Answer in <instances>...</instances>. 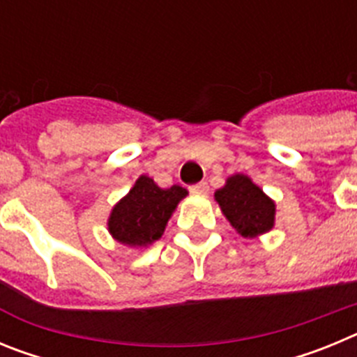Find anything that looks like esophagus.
<instances>
[{"label":"esophagus","mask_w":357,"mask_h":357,"mask_svg":"<svg viewBox=\"0 0 357 357\" xmlns=\"http://www.w3.org/2000/svg\"><path fill=\"white\" fill-rule=\"evenodd\" d=\"M189 191L195 195H207L209 193V185H207V182H198V184L191 185V188H189Z\"/></svg>","instance_id":"obj_1"}]
</instances>
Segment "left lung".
I'll return each mask as SVG.
<instances>
[{"mask_svg":"<svg viewBox=\"0 0 357 357\" xmlns=\"http://www.w3.org/2000/svg\"><path fill=\"white\" fill-rule=\"evenodd\" d=\"M214 200L243 238H255L273 229L275 202L243 173L229 176L225 185L214 193Z\"/></svg>","mask_w":357,"mask_h":357,"instance_id":"8db88e82","label":"left lung"}]
</instances>
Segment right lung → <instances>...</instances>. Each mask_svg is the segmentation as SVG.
Instances as JSON below:
<instances>
[{
    "label": "right lung",
    "mask_w": 357,
    "mask_h": 357,
    "mask_svg": "<svg viewBox=\"0 0 357 357\" xmlns=\"http://www.w3.org/2000/svg\"><path fill=\"white\" fill-rule=\"evenodd\" d=\"M185 197L188 191L181 185L162 189L141 175L127 197L112 207L107 222L110 236L127 247H148L164 234L173 211Z\"/></svg>",
    "instance_id": "obj_1"
}]
</instances>
